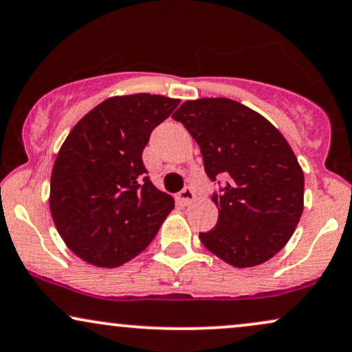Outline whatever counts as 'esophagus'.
<instances>
[{
    "label": "esophagus",
    "mask_w": 352,
    "mask_h": 352,
    "mask_svg": "<svg viewBox=\"0 0 352 352\" xmlns=\"http://www.w3.org/2000/svg\"><path fill=\"white\" fill-rule=\"evenodd\" d=\"M177 199H179L182 204H185V206H186V204H190L195 199L193 190H191L190 186H185V188L179 193V197H177Z\"/></svg>",
    "instance_id": "34e87169"
}]
</instances>
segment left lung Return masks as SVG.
I'll list each match as a JSON object with an SVG mask.
<instances>
[{"label": "left lung", "mask_w": 352, "mask_h": 352, "mask_svg": "<svg viewBox=\"0 0 352 352\" xmlns=\"http://www.w3.org/2000/svg\"><path fill=\"white\" fill-rule=\"evenodd\" d=\"M201 149L219 208L214 229L199 234L209 252L235 268L268 261L289 242L304 211V172L278 128L224 97L186 100L172 115Z\"/></svg>", "instance_id": "left-lung-1"}]
</instances>
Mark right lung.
Masks as SVG:
<instances>
[{"label": "right lung", "instance_id": "obj_1", "mask_svg": "<svg viewBox=\"0 0 352 352\" xmlns=\"http://www.w3.org/2000/svg\"><path fill=\"white\" fill-rule=\"evenodd\" d=\"M179 99L110 97L69 131L53 164L50 212L66 247L89 265L117 268L153 242L173 209L146 175L151 131Z\"/></svg>", "mask_w": 352, "mask_h": 352}]
</instances>
